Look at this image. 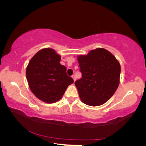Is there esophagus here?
Segmentation results:
<instances>
[{
	"label": "esophagus",
	"instance_id": "obj_1",
	"mask_svg": "<svg viewBox=\"0 0 146 146\" xmlns=\"http://www.w3.org/2000/svg\"><path fill=\"white\" fill-rule=\"evenodd\" d=\"M72 78H73L74 81H75V80H76V76H75V75H72Z\"/></svg>",
	"mask_w": 146,
	"mask_h": 146
}]
</instances>
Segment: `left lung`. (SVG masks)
Here are the masks:
<instances>
[{"instance_id":"obj_1","label":"left lung","mask_w":146,"mask_h":146,"mask_svg":"<svg viewBox=\"0 0 146 146\" xmlns=\"http://www.w3.org/2000/svg\"><path fill=\"white\" fill-rule=\"evenodd\" d=\"M82 78L75 84L81 100L98 106L112 97L119 85L120 65L110 51L104 48L91 50L78 56Z\"/></svg>"}]
</instances>
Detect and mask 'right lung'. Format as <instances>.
<instances>
[{"label":"right lung","instance_id":"obj_1","mask_svg":"<svg viewBox=\"0 0 146 146\" xmlns=\"http://www.w3.org/2000/svg\"><path fill=\"white\" fill-rule=\"evenodd\" d=\"M60 56L51 48L42 49L33 56L26 68L29 87L38 99L46 103L57 102L73 79L60 64Z\"/></svg>","mask_w":146,"mask_h":146}]
</instances>
